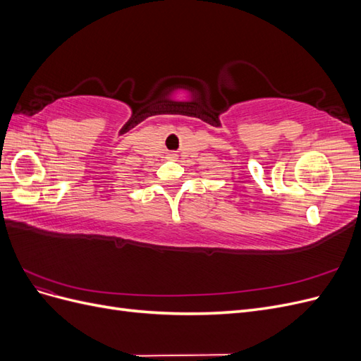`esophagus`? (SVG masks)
Listing matches in <instances>:
<instances>
[{"label":"esophagus","mask_w":361,"mask_h":361,"mask_svg":"<svg viewBox=\"0 0 361 361\" xmlns=\"http://www.w3.org/2000/svg\"><path fill=\"white\" fill-rule=\"evenodd\" d=\"M170 159H176V155H169Z\"/></svg>","instance_id":"obj_1"}]
</instances>
